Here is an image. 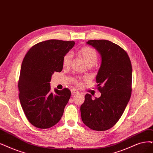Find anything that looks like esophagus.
Segmentation results:
<instances>
[{
    "label": "esophagus",
    "mask_w": 153,
    "mask_h": 153,
    "mask_svg": "<svg viewBox=\"0 0 153 153\" xmlns=\"http://www.w3.org/2000/svg\"><path fill=\"white\" fill-rule=\"evenodd\" d=\"M71 93L73 94H78L79 93V91H77V90H76V89H71Z\"/></svg>",
    "instance_id": "obj_1"
}]
</instances>
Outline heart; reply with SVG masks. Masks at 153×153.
<instances>
[{
    "mask_svg": "<svg viewBox=\"0 0 153 153\" xmlns=\"http://www.w3.org/2000/svg\"><path fill=\"white\" fill-rule=\"evenodd\" d=\"M78 53L81 57L86 61L88 66L91 67L97 63L98 59V55L94 48L90 47H83L78 50ZM72 59V54L71 52L66 53L62 58V65L64 67H68L70 64ZM87 79V77H77L73 79V82L76 86H80L82 84V80Z\"/></svg>",
    "mask_w": 153,
    "mask_h": 153,
    "instance_id": "b5f03b06",
    "label": "heart"
}]
</instances>
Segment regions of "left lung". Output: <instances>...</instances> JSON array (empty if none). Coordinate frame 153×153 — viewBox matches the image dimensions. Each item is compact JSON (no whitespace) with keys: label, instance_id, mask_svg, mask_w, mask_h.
<instances>
[{"label":"left lung","instance_id":"8db88e82","mask_svg":"<svg viewBox=\"0 0 153 153\" xmlns=\"http://www.w3.org/2000/svg\"><path fill=\"white\" fill-rule=\"evenodd\" d=\"M100 53L101 64L96 77L101 97L92 100L86 94L81 106V118L94 131H105L120 119L131 97L132 64L119 45L106 39L89 40Z\"/></svg>","mask_w":153,"mask_h":153}]
</instances>
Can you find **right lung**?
Returning a JSON list of instances; mask_svg holds the SVG:
<instances>
[{"mask_svg": "<svg viewBox=\"0 0 153 153\" xmlns=\"http://www.w3.org/2000/svg\"><path fill=\"white\" fill-rule=\"evenodd\" d=\"M75 42L49 39L36 43L22 60L18 81L19 98L25 114L33 126L48 128L63 115L71 97L68 88L50 91V82L55 72L62 71V58Z\"/></svg>", "mask_w": 153, "mask_h": 153, "instance_id": "obj_1", "label": "right lung"}]
</instances>
